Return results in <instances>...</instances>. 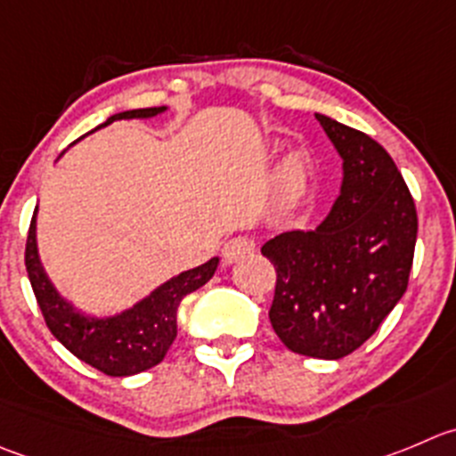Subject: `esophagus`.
<instances>
[{
	"mask_svg": "<svg viewBox=\"0 0 456 456\" xmlns=\"http://www.w3.org/2000/svg\"><path fill=\"white\" fill-rule=\"evenodd\" d=\"M253 250H255L253 240H248V237H232V240H228L224 244L221 255H224L225 264H235V262H240V259L248 257Z\"/></svg>",
	"mask_w": 456,
	"mask_h": 456,
	"instance_id": "1",
	"label": "esophagus"
}]
</instances>
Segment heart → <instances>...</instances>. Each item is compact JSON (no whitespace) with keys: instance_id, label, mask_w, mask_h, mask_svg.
<instances>
[{"instance_id":"1","label":"heart","mask_w":456,"mask_h":456,"mask_svg":"<svg viewBox=\"0 0 456 456\" xmlns=\"http://www.w3.org/2000/svg\"><path fill=\"white\" fill-rule=\"evenodd\" d=\"M311 179L309 160L305 156H289L277 172L280 194L286 203H293L302 197Z\"/></svg>"}]
</instances>
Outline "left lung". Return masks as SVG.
Here are the masks:
<instances>
[{
	"mask_svg": "<svg viewBox=\"0 0 456 456\" xmlns=\"http://www.w3.org/2000/svg\"><path fill=\"white\" fill-rule=\"evenodd\" d=\"M342 156V188L315 231L262 246L275 266L271 318L290 351L338 361L396 306L414 262L416 206L392 156L367 134L315 114Z\"/></svg>",
	"mask_w": 456,
	"mask_h": 456,
	"instance_id": "8db88e82",
	"label": "left lung"
}]
</instances>
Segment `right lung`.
<instances>
[{"instance_id": "right-lung-1", "label": "right lung", "mask_w": 456, "mask_h": 456, "mask_svg": "<svg viewBox=\"0 0 456 456\" xmlns=\"http://www.w3.org/2000/svg\"><path fill=\"white\" fill-rule=\"evenodd\" d=\"M160 111H166V107L123 111L107 118V123L98 127H105L120 118H151ZM24 262L30 286H33L36 300L51 333L76 358L94 370L107 376H134L159 365L166 358L167 349L176 338V309L181 300L192 290L201 289L215 275L219 259L212 257L201 266L172 277L166 284L151 290L145 300L114 318H89V315L77 314L55 290L37 257L36 216L30 219Z\"/></svg>"}]
</instances>
